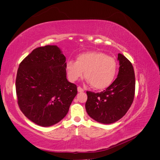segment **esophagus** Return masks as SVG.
Wrapping results in <instances>:
<instances>
[{"instance_id": "obj_1", "label": "esophagus", "mask_w": 160, "mask_h": 160, "mask_svg": "<svg viewBox=\"0 0 160 160\" xmlns=\"http://www.w3.org/2000/svg\"><path fill=\"white\" fill-rule=\"evenodd\" d=\"M77 91H78V92H79V93H81V92L84 91V90L82 89L81 87H78V88H77Z\"/></svg>"}]
</instances>
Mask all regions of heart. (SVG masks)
<instances>
[{"mask_svg":"<svg viewBox=\"0 0 160 160\" xmlns=\"http://www.w3.org/2000/svg\"><path fill=\"white\" fill-rule=\"evenodd\" d=\"M117 62L114 58L99 51L85 52L77 56L76 62H66L69 79L75 82L83 77L95 89H104L112 83L117 72Z\"/></svg>","mask_w":160,"mask_h":160,"instance_id":"heart-1","label":"heart"}]
</instances>
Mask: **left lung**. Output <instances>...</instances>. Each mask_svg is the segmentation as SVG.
Wrapping results in <instances>:
<instances>
[{
    "instance_id": "left-lung-1",
    "label": "left lung",
    "mask_w": 160,
    "mask_h": 160,
    "mask_svg": "<svg viewBox=\"0 0 160 160\" xmlns=\"http://www.w3.org/2000/svg\"><path fill=\"white\" fill-rule=\"evenodd\" d=\"M118 60L119 72L112 84L101 93L87 91V113L101 123H113L123 118L134 99L135 79L133 65L121 53Z\"/></svg>"
}]
</instances>
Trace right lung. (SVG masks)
<instances>
[{
    "instance_id": "1",
    "label": "right lung",
    "mask_w": 160,
    "mask_h": 160,
    "mask_svg": "<svg viewBox=\"0 0 160 160\" xmlns=\"http://www.w3.org/2000/svg\"><path fill=\"white\" fill-rule=\"evenodd\" d=\"M66 58L57 45L34 49L19 65L16 78L18 104L26 117L42 127L59 123L77 93L67 79Z\"/></svg>"
}]
</instances>
